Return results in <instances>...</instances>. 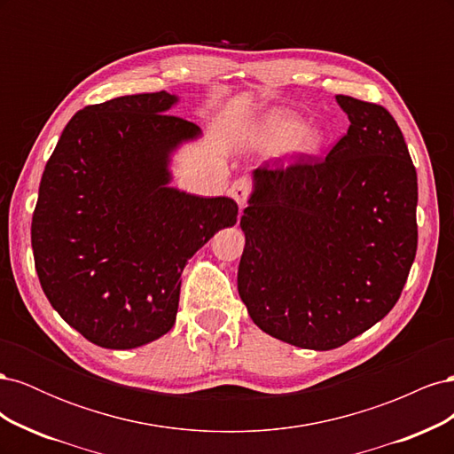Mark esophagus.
I'll return each mask as SVG.
<instances>
[{"label": "esophagus", "mask_w": 454, "mask_h": 454, "mask_svg": "<svg viewBox=\"0 0 454 454\" xmlns=\"http://www.w3.org/2000/svg\"><path fill=\"white\" fill-rule=\"evenodd\" d=\"M229 193L232 199L237 200L240 208H244L246 202H248V199H250V193H252V182L248 180V177H239V180L231 185Z\"/></svg>", "instance_id": "34e87169"}]
</instances>
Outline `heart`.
<instances>
[{
  "label": "heart",
  "mask_w": 454,
  "mask_h": 454,
  "mask_svg": "<svg viewBox=\"0 0 454 454\" xmlns=\"http://www.w3.org/2000/svg\"><path fill=\"white\" fill-rule=\"evenodd\" d=\"M244 142L261 155L316 157L327 147L329 136L320 125L307 127V121L287 107H270L244 130Z\"/></svg>",
  "instance_id": "obj_1"
}]
</instances>
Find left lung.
I'll list each match as a JSON object with an SVG mask.
<instances>
[{
  "label": "left lung",
  "instance_id": "1",
  "mask_svg": "<svg viewBox=\"0 0 454 454\" xmlns=\"http://www.w3.org/2000/svg\"><path fill=\"white\" fill-rule=\"evenodd\" d=\"M347 134L325 159L254 170L239 295L254 324L332 350L387 316L417 254V170L382 106L335 96Z\"/></svg>",
  "mask_w": 454,
  "mask_h": 454
}]
</instances>
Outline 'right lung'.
Returning <instances> with one entry per match:
<instances>
[{
	"instance_id": "1",
	"label": "right lung",
	"mask_w": 454,
	"mask_h": 454,
	"mask_svg": "<svg viewBox=\"0 0 454 454\" xmlns=\"http://www.w3.org/2000/svg\"><path fill=\"white\" fill-rule=\"evenodd\" d=\"M167 90L77 112L39 184L32 248L41 287L94 345L129 350L168 333L187 261L237 223L227 197L170 187L172 153L200 129Z\"/></svg>"
}]
</instances>
